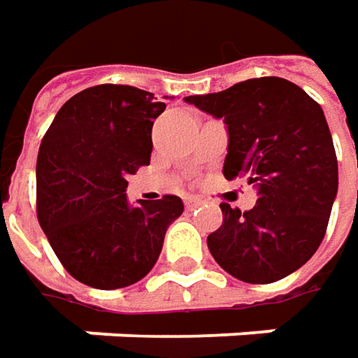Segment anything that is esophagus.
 I'll return each instance as SVG.
<instances>
[{"instance_id":"34e87169","label":"esophagus","mask_w":358,"mask_h":358,"mask_svg":"<svg viewBox=\"0 0 358 358\" xmlns=\"http://www.w3.org/2000/svg\"><path fill=\"white\" fill-rule=\"evenodd\" d=\"M199 203H201V199H199V197H185V208H187V210H193V208H197V206H199Z\"/></svg>"}]
</instances>
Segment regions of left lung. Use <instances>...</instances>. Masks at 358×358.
Here are the masks:
<instances>
[{
    "instance_id": "8db88e82",
    "label": "left lung",
    "mask_w": 358,
    "mask_h": 358,
    "mask_svg": "<svg viewBox=\"0 0 358 358\" xmlns=\"http://www.w3.org/2000/svg\"><path fill=\"white\" fill-rule=\"evenodd\" d=\"M185 101L224 120V177H246L259 187L257 206L244 214L220 206L224 222L208 236L212 257L246 283L292 275L318 250L338 192V163L322 108L281 77L248 79Z\"/></svg>"
}]
</instances>
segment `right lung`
Listing matches in <instances>:
<instances>
[{
  "mask_svg": "<svg viewBox=\"0 0 358 358\" xmlns=\"http://www.w3.org/2000/svg\"><path fill=\"white\" fill-rule=\"evenodd\" d=\"M155 93L95 85L55 115L36 163L38 222L63 267L95 289L128 287L155 267L183 201L165 195L132 206L128 177L150 163Z\"/></svg>",
  "mask_w": 358,
  "mask_h": 358,
  "instance_id": "obj_1",
  "label": "right lung"
}]
</instances>
